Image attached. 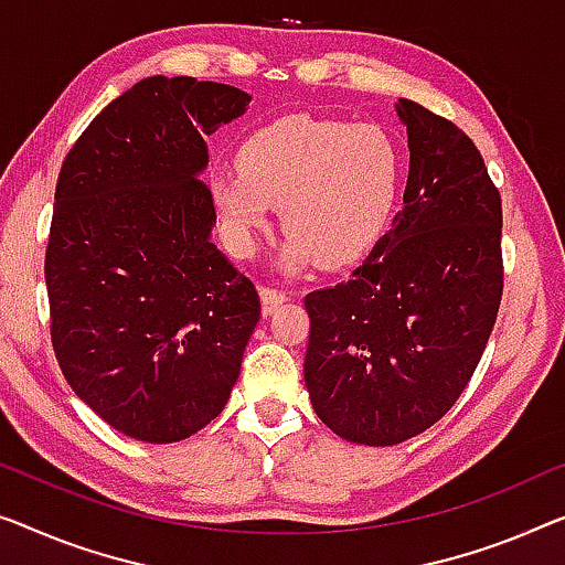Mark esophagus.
<instances>
[{
	"instance_id": "obj_1",
	"label": "esophagus",
	"mask_w": 565,
	"mask_h": 565,
	"mask_svg": "<svg viewBox=\"0 0 565 565\" xmlns=\"http://www.w3.org/2000/svg\"><path fill=\"white\" fill-rule=\"evenodd\" d=\"M289 299L286 297V291L281 289H274V286H260V301H264V315H274L276 309H279L284 301Z\"/></svg>"
}]
</instances>
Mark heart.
Listing matches in <instances>:
<instances>
[{
    "label": "heart",
    "mask_w": 565,
    "mask_h": 565,
    "mask_svg": "<svg viewBox=\"0 0 565 565\" xmlns=\"http://www.w3.org/2000/svg\"><path fill=\"white\" fill-rule=\"evenodd\" d=\"M403 184V151L377 124L284 116L243 139L238 170L210 180L217 213L248 246L279 207L286 260L348 266L391 228Z\"/></svg>",
    "instance_id": "heart-1"
}]
</instances>
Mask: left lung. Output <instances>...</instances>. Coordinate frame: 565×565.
<instances>
[{"instance_id": "obj_1", "label": "left lung", "mask_w": 565, "mask_h": 565, "mask_svg": "<svg viewBox=\"0 0 565 565\" xmlns=\"http://www.w3.org/2000/svg\"><path fill=\"white\" fill-rule=\"evenodd\" d=\"M403 210L348 281L309 291L307 391L342 439L424 434L467 388L502 299V200L465 131L408 98Z\"/></svg>"}]
</instances>
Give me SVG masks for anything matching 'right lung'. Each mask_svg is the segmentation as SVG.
Listing matches in <instances>:
<instances>
[{
	"mask_svg": "<svg viewBox=\"0 0 565 565\" xmlns=\"http://www.w3.org/2000/svg\"><path fill=\"white\" fill-rule=\"evenodd\" d=\"M225 83L151 75L67 151L45 250L50 337L65 381L131 439L172 444L213 420L260 317L221 254L205 137L246 114Z\"/></svg>",
	"mask_w": 565,
	"mask_h": 565,
	"instance_id": "obj_1",
	"label": "right lung"
}]
</instances>
